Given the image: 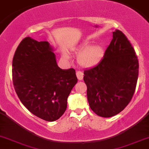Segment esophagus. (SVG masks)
Segmentation results:
<instances>
[{
    "label": "esophagus",
    "mask_w": 149,
    "mask_h": 149,
    "mask_svg": "<svg viewBox=\"0 0 149 149\" xmlns=\"http://www.w3.org/2000/svg\"><path fill=\"white\" fill-rule=\"evenodd\" d=\"M76 76L78 79L79 80H81L83 78V73L81 72V71H77L76 72Z\"/></svg>",
    "instance_id": "1"
}]
</instances>
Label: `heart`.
<instances>
[{
    "mask_svg": "<svg viewBox=\"0 0 149 149\" xmlns=\"http://www.w3.org/2000/svg\"><path fill=\"white\" fill-rule=\"evenodd\" d=\"M88 45V42H82L75 49L76 53L80 52L77 58L78 63L84 68L92 67L97 64L103 54V49L100 45L89 46L85 49ZM64 57L69 58L67 55H64Z\"/></svg>",
    "mask_w": 149,
    "mask_h": 149,
    "instance_id": "1",
    "label": "heart"
}]
</instances>
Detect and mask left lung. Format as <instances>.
Returning <instances> with one entry per match:
<instances>
[{
    "label": "left lung",
    "mask_w": 149,
    "mask_h": 149,
    "mask_svg": "<svg viewBox=\"0 0 149 149\" xmlns=\"http://www.w3.org/2000/svg\"><path fill=\"white\" fill-rule=\"evenodd\" d=\"M139 61L125 35L113 32V39L98 64L84 71L90 109L101 117L119 113L128 105L136 89Z\"/></svg>",
    "instance_id": "8db88e82"
}]
</instances>
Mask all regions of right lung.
<instances>
[{"instance_id":"1","label":"right lung","mask_w":149,"mask_h":149,"mask_svg":"<svg viewBox=\"0 0 149 149\" xmlns=\"http://www.w3.org/2000/svg\"><path fill=\"white\" fill-rule=\"evenodd\" d=\"M52 51L48 42L26 37L13 59V81L19 99L33 115L48 122L64 113L78 81L75 69L58 66Z\"/></svg>"}]
</instances>
